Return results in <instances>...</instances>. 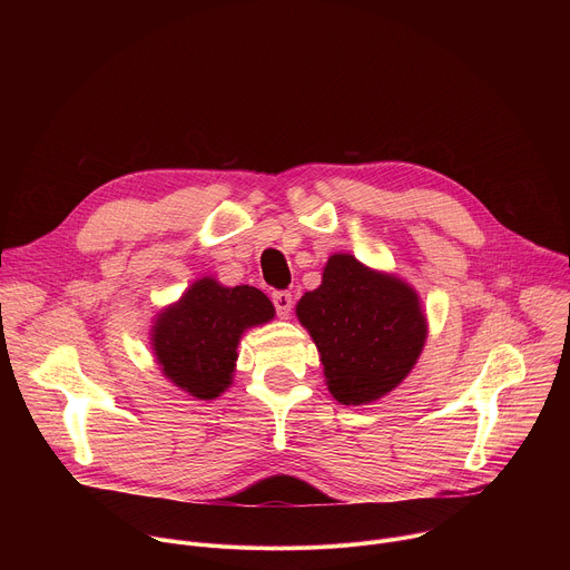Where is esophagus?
Returning <instances> with one entry per match:
<instances>
[{"mask_svg":"<svg viewBox=\"0 0 570 570\" xmlns=\"http://www.w3.org/2000/svg\"><path fill=\"white\" fill-rule=\"evenodd\" d=\"M273 304L277 308V315L282 320H286L291 315V308H293V295L288 291H277V293H273Z\"/></svg>","mask_w":570,"mask_h":570,"instance_id":"1","label":"esophagus"}]
</instances>
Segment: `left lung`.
<instances>
[{
	"mask_svg": "<svg viewBox=\"0 0 570 570\" xmlns=\"http://www.w3.org/2000/svg\"><path fill=\"white\" fill-rule=\"evenodd\" d=\"M295 313L320 352L327 390L343 405L390 394L413 372L429 338L417 291L347 253L330 257L322 284L299 297Z\"/></svg>",
	"mask_w": 570,
	"mask_h": 570,
	"instance_id": "8db88e82",
	"label": "left lung"
}]
</instances>
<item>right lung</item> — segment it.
<instances>
[{
    "mask_svg": "<svg viewBox=\"0 0 570 570\" xmlns=\"http://www.w3.org/2000/svg\"><path fill=\"white\" fill-rule=\"evenodd\" d=\"M273 317L275 306L259 288L223 286L207 275L155 315L150 350L165 379L212 401L234 381L240 336Z\"/></svg>",
    "mask_w": 570,
    "mask_h": 570,
    "instance_id": "right-lung-1",
    "label": "right lung"
}]
</instances>
